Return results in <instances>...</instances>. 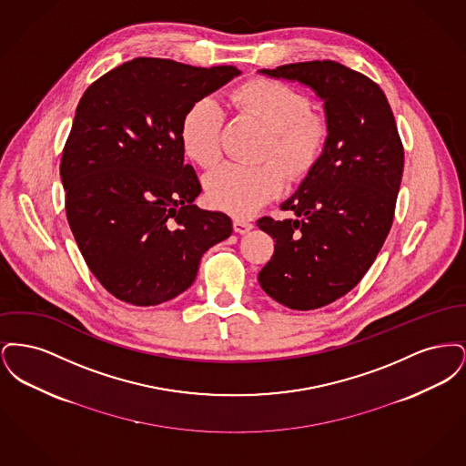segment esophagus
Returning a JSON list of instances; mask_svg holds the SVG:
<instances>
[{"label":"esophagus","instance_id":"obj_1","mask_svg":"<svg viewBox=\"0 0 466 466\" xmlns=\"http://www.w3.org/2000/svg\"><path fill=\"white\" fill-rule=\"evenodd\" d=\"M232 227H234V230H236V232H239V234H246L248 230H251V228H253V223L248 222V220H244V218H234Z\"/></svg>","mask_w":466,"mask_h":466}]
</instances>
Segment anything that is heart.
I'll return each mask as SVG.
<instances>
[{
	"label": "heart",
	"mask_w": 466,
	"mask_h": 466,
	"mask_svg": "<svg viewBox=\"0 0 466 466\" xmlns=\"http://www.w3.org/2000/svg\"><path fill=\"white\" fill-rule=\"evenodd\" d=\"M234 108L267 127L257 166L225 164L206 177L208 200L227 213L246 217L285 187V171L291 181H302L325 156L330 126L319 113L310 111V99L272 78H251L230 92ZM225 111L213 99H199L185 111L179 124L183 152L200 167H215L222 158ZM276 156L286 167L270 159Z\"/></svg>",
	"instance_id": "b5f03b06"
}]
</instances>
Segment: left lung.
Instances as JSON below:
<instances>
[{"instance_id": "8db88e82", "label": "left lung", "mask_w": 466, "mask_h": 466, "mask_svg": "<svg viewBox=\"0 0 466 466\" xmlns=\"http://www.w3.org/2000/svg\"><path fill=\"white\" fill-rule=\"evenodd\" d=\"M297 80L325 99L330 137L318 167L281 209L295 220L260 218L274 255L260 287L289 309L329 306L355 289L374 264L395 218L403 145L384 92L335 61L262 69Z\"/></svg>"}]
</instances>
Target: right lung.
<instances>
[{"label": "right lung", "mask_w": 466, "mask_h": 466, "mask_svg": "<svg viewBox=\"0 0 466 466\" xmlns=\"http://www.w3.org/2000/svg\"><path fill=\"white\" fill-rule=\"evenodd\" d=\"M239 75L137 57L84 92L61 158L66 218L96 279L118 300L157 306L188 289L200 257L232 234L199 209V177L183 162L190 105Z\"/></svg>", "instance_id": "1"}]
</instances>
